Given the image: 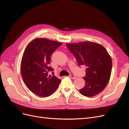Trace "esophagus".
<instances>
[{
  "label": "esophagus",
  "instance_id": "1",
  "mask_svg": "<svg viewBox=\"0 0 129 129\" xmlns=\"http://www.w3.org/2000/svg\"><path fill=\"white\" fill-rule=\"evenodd\" d=\"M69 77H71L72 79H75L76 78V77L75 75H71Z\"/></svg>",
  "mask_w": 129,
  "mask_h": 129
}]
</instances>
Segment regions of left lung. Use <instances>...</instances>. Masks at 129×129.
<instances>
[{
	"label": "left lung",
	"instance_id": "8db88e82",
	"mask_svg": "<svg viewBox=\"0 0 129 129\" xmlns=\"http://www.w3.org/2000/svg\"><path fill=\"white\" fill-rule=\"evenodd\" d=\"M66 45L79 66L87 67L83 77L85 83L80 93L87 97L99 94L107 86L111 76L112 63L107 50L102 45L90 41Z\"/></svg>",
	"mask_w": 129,
	"mask_h": 129
}]
</instances>
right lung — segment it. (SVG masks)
I'll use <instances>...</instances> for the list:
<instances>
[{
    "label": "right lung",
    "mask_w": 129,
    "mask_h": 129,
    "mask_svg": "<svg viewBox=\"0 0 129 129\" xmlns=\"http://www.w3.org/2000/svg\"><path fill=\"white\" fill-rule=\"evenodd\" d=\"M61 45L59 42L37 38L26 47L21 60V73L26 87L34 94L49 96L59 85L61 80L55 76H48V72L53 71L49 66L52 54Z\"/></svg>",
    "instance_id": "add662e5"
}]
</instances>
